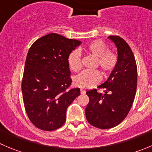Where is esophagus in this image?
Instances as JSON below:
<instances>
[{"mask_svg":"<svg viewBox=\"0 0 152 152\" xmlns=\"http://www.w3.org/2000/svg\"><path fill=\"white\" fill-rule=\"evenodd\" d=\"M80 91H81V93H82V94H85V93H86V90H85V89H80Z\"/></svg>","mask_w":152,"mask_h":152,"instance_id":"obj_1","label":"esophagus"}]
</instances>
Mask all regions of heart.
<instances>
[{
	"label": "heart",
	"instance_id": "heart-1",
	"mask_svg": "<svg viewBox=\"0 0 152 152\" xmlns=\"http://www.w3.org/2000/svg\"><path fill=\"white\" fill-rule=\"evenodd\" d=\"M89 54L96 56V67L99 66L104 76L111 74L117 67L118 56L115 51L108 50L104 42L99 39L90 42L85 49ZM70 68L73 72H78L82 69V55L78 50L72 52L68 57ZM101 81V74L99 70H87L78 74L73 79V83L82 89L90 88L97 85Z\"/></svg>",
	"mask_w": 152,
	"mask_h": 152
}]
</instances>
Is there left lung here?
Returning a JSON list of instances; mask_svg holds the SVG:
<instances>
[{
    "label": "left lung",
    "mask_w": 152,
    "mask_h": 152,
    "mask_svg": "<svg viewBox=\"0 0 152 152\" xmlns=\"http://www.w3.org/2000/svg\"><path fill=\"white\" fill-rule=\"evenodd\" d=\"M118 48V62L107 82L96 89L88 90L89 103L85 109L88 123L101 129L113 128L121 123L134 102L137 83V68L129 45L119 36L109 37Z\"/></svg>",
    "instance_id": "1"
}]
</instances>
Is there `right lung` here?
<instances>
[{
  "label": "right lung",
  "instance_id": "obj_1",
  "mask_svg": "<svg viewBox=\"0 0 152 152\" xmlns=\"http://www.w3.org/2000/svg\"><path fill=\"white\" fill-rule=\"evenodd\" d=\"M81 43L52 33L37 39L29 48L21 88L26 114L37 128H60L67 108L80 95V89L70 87L68 57Z\"/></svg>",
  "mask_w": 152,
  "mask_h": 152
}]
</instances>
